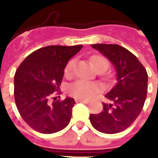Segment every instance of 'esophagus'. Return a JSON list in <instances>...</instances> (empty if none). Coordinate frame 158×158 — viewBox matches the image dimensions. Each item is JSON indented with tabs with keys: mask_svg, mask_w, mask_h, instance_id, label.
<instances>
[{
	"mask_svg": "<svg viewBox=\"0 0 158 158\" xmlns=\"http://www.w3.org/2000/svg\"><path fill=\"white\" fill-rule=\"evenodd\" d=\"M75 102H84V103H89L90 100H88V99H75Z\"/></svg>",
	"mask_w": 158,
	"mask_h": 158,
	"instance_id": "1",
	"label": "esophagus"
}]
</instances>
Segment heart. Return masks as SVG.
<instances>
[{
	"label": "heart",
	"mask_w": 158,
	"mask_h": 158,
	"mask_svg": "<svg viewBox=\"0 0 158 158\" xmlns=\"http://www.w3.org/2000/svg\"><path fill=\"white\" fill-rule=\"evenodd\" d=\"M92 62L95 69L99 73H103L110 66L108 60L103 56H95L92 58ZM76 66V60H70L64 69V74L68 77L74 74ZM99 91V86L96 83L79 79L71 84L68 88L69 94L75 98L89 99L95 96Z\"/></svg>",
	"instance_id": "b5f03b06"
}]
</instances>
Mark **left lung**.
Listing matches in <instances>:
<instances>
[{
  "instance_id": "obj_1",
  "label": "left lung",
  "mask_w": 158,
  "mask_h": 158,
  "mask_svg": "<svg viewBox=\"0 0 158 158\" xmlns=\"http://www.w3.org/2000/svg\"><path fill=\"white\" fill-rule=\"evenodd\" d=\"M115 68L117 83L105 97L110 103H102L103 110L90 115V122L104 134L126 130L139 115L148 89V74L135 55L116 44H92Z\"/></svg>"
}]
</instances>
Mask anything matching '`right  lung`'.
I'll return each instance as SVG.
<instances>
[{"label":"right lung","mask_w":158,"mask_h":158,"mask_svg":"<svg viewBox=\"0 0 158 158\" xmlns=\"http://www.w3.org/2000/svg\"><path fill=\"white\" fill-rule=\"evenodd\" d=\"M82 48H42L28 56L18 67L14 79L15 101L21 117L33 130L53 134L63 130L70 121L74 98L60 101L53 94L60 89L67 62Z\"/></svg>","instance_id":"add662e5"}]
</instances>
